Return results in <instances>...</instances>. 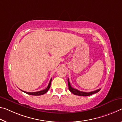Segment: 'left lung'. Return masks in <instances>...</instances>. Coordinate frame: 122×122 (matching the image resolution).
<instances>
[{"mask_svg": "<svg viewBox=\"0 0 122 122\" xmlns=\"http://www.w3.org/2000/svg\"><path fill=\"white\" fill-rule=\"evenodd\" d=\"M68 89H69V90L70 91V92L72 93L73 94H75V95H77V96H85V97L89 96L92 95V94H93L96 93L98 92L100 90H101V88H99L96 91H92V92H85L80 91L73 88L71 86L70 82L69 81L68 78Z\"/></svg>", "mask_w": 122, "mask_h": 122, "instance_id": "8db88e82", "label": "left lung"}]
</instances>
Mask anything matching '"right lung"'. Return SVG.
Listing matches in <instances>:
<instances>
[{
    "instance_id": "1",
    "label": "right lung",
    "mask_w": 122,
    "mask_h": 122,
    "mask_svg": "<svg viewBox=\"0 0 122 122\" xmlns=\"http://www.w3.org/2000/svg\"><path fill=\"white\" fill-rule=\"evenodd\" d=\"M51 80L52 78H51V80H50V82L48 84V85L47 86V87L46 88V89H44L43 90L40 91H38V92H25L24 91H22V90H20L24 92L25 93L28 94H30V95H32V96H41L43 95V94H45L46 93H47L48 92V91L49 90V89L51 87Z\"/></svg>"
}]
</instances>
